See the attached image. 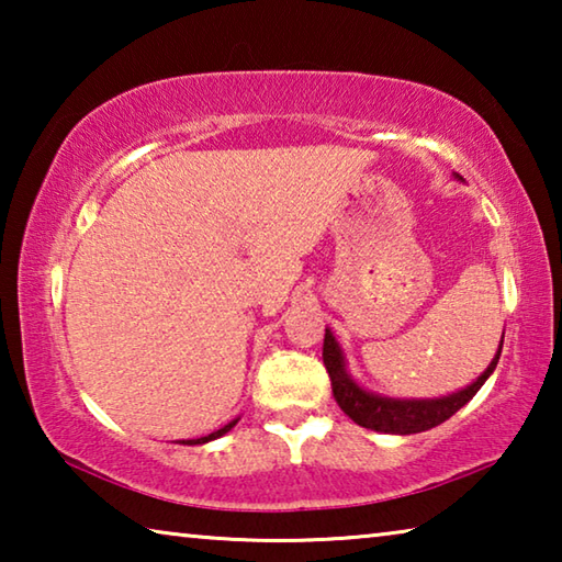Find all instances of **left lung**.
<instances>
[{
  "instance_id": "left-lung-1",
  "label": "left lung",
  "mask_w": 562,
  "mask_h": 562,
  "mask_svg": "<svg viewBox=\"0 0 562 562\" xmlns=\"http://www.w3.org/2000/svg\"><path fill=\"white\" fill-rule=\"evenodd\" d=\"M501 347L486 372L475 379L473 384L461 389V392H453L449 396H439V398H389V396H379V394L367 392V389H361L347 372L345 355H341L337 339L329 329H325L322 359H325V367L329 372L331 394H335L339 408L351 418V422L372 431L406 436V434L434 429V426L443 424L446 418H451L463 404H469L475 396V392L486 384V379L493 374V369H496L501 359Z\"/></svg>"
}]
</instances>
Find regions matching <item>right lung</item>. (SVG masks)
Wrapping results in <instances>:
<instances>
[{"instance_id":"add662e5","label":"right lung","mask_w":562,"mask_h":562,"mask_svg":"<svg viewBox=\"0 0 562 562\" xmlns=\"http://www.w3.org/2000/svg\"><path fill=\"white\" fill-rule=\"evenodd\" d=\"M235 424H237V418H235V422H231V424H225L223 429H217V431L207 434V436H201V439H188V441H183V443H186V446H198V443H207V441H213V439H221V436H225L227 431H231Z\"/></svg>"}]
</instances>
